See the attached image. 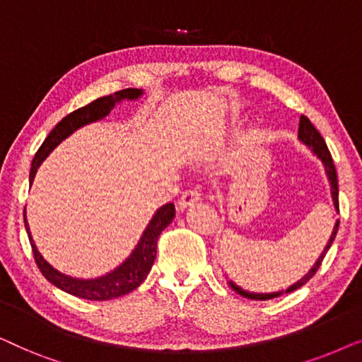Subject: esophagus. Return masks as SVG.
I'll use <instances>...</instances> for the list:
<instances>
[{
  "label": "esophagus",
  "mask_w": 362,
  "mask_h": 362,
  "mask_svg": "<svg viewBox=\"0 0 362 362\" xmlns=\"http://www.w3.org/2000/svg\"><path fill=\"white\" fill-rule=\"evenodd\" d=\"M199 199H201V192L199 191H197V189H187V191L182 192V196L180 199V207H181V209H185V207L194 204V202L199 201Z\"/></svg>",
  "instance_id": "obj_1"
}]
</instances>
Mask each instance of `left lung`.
<instances>
[{
    "mask_svg": "<svg viewBox=\"0 0 362 362\" xmlns=\"http://www.w3.org/2000/svg\"><path fill=\"white\" fill-rule=\"evenodd\" d=\"M298 138H300L301 143H305V145L308 146L310 150L313 151L315 155L318 156L321 161H323L326 176H328V180H329L331 197H333L334 209L339 212V202H338V176H336V168H334L333 158H331V153H329V150H328V146H326L323 136L320 135V132L316 130V128L313 127V123H311L305 115H301V118H300ZM338 227H339V221H336L334 229H333V232H331V237H329L328 244H326L325 250L321 252V255L318 257V260L315 262V265L311 267V269L308 270V274H306L301 280L296 281V284L290 285L288 288H286L285 291H274V293H254V291H247V290L242 288V286L234 284V281H232V280H229L230 288L234 290L235 293H239L240 296H244V298H250V300H270V298H276V296H280L281 293H290V291L298 290L300 286H303V285L306 284V281H308V280L311 279V276H313V275L316 274V272H318L321 262H323L325 255H326V252L329 250V247H331V244H333L336 234H338Z\"/></svg>",
    "mask_w": 362,
    "mask_h": 362,
    "instance_id": "left-lung-1",
    "label": "left lung"
}]
</instances>
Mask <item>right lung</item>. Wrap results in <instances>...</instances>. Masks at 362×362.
Here are the masks:
<instances>
[{
	"instance_id": "obj_1",
	"label": "right lung",
	"mask_w": 362,
	"mask_h": 362,
	"mask_svg": "<svg viewBox=\"0 0 362 362\" xmlns=\"http://www.w3.org/2000/svg\"><path fill=\"white\" fill-rule=\"evenodd\" d=\"M141 88H125V90H118L115 93H112V95L97 98V100L90 102L88 105L78 108V110H74L72 113H69L67 117H64L62 120L52 128V132L49 133L41 148H39L36 155H34L31 173H29V181L33 182L37 168L41 166V163L46 160L49 153H51L62 140H66L69 135H72V133L78 130L81 127L88 125V123L92 122L102 120L103 117H107L108 113H110L112 108L115 107V103L125 100V98L127 100H136L138 97H141ZM175 214L176 209L173 202L160 207V209L156 211V214L153 216V219L150 221V224H148L145 232H143L140 242H138V245L135 247V250L132 252L130 257H128L120 267L112 270L110 274L90 280L74 279L71 275L61 274V272L54 269V267L44 259L41 252L37 250L36 244H34L31 232H29L26 209H24V226H26L29 242H31L34 260H36L41 274L46 276L52 285H56L57 288L66 291V293L78 296V298L103 301L130 293V291H133L136 286H140L143 281H145L153 264H155L158 237H160L161 232L171 224L173 219H175Z\"/></svg>"
}]
</instances>
